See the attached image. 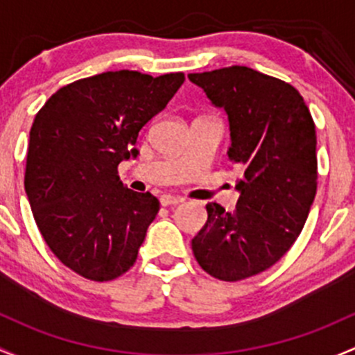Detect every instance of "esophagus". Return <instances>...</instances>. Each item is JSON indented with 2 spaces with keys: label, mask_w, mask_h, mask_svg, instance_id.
<instances>
[{
  "label": "esophagus",
  "mask_w": 355,
  "mask_h": 355,
  "mask_svg": "<svg viewBox=\"0 0 355 355\" xmlns=\"http://www.w3.org/2000/svg\"><path fill=\"white\" fill-rule=\"evenodd\" d=\"M159 202H160V205H162V207H169V205H178V203H181L182 200L181 198H178V196H173V195H162L159 198Z\"/></svg>",
  "instance_id": "1"
}]
</instances>
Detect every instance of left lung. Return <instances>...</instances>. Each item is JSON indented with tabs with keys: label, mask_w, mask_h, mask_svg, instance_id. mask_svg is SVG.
Returning <instances> with one entry per match:
<instances>
[{
	"label": "left lung",
	"mask_w": 355,
	"mask_h": 355,
	"mask_svg": "<svg viewBox=\"0 0 355 355\" xmlns=\"http://www.w3.org/2000/svg\"><path fill=\"white\" fill-rule=\"evenodd\" d=\"M188 78L227 112L229 159L239 167L236 208L207 205V224L191 241L208 275L237 282L275 265L291 250L316 195V130L301 94L248 67Z\"/></svg>",
	"instance_id": "8db88e82"
}]
</instances>
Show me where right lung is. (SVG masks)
I'll return each mask as SVG.
<instances>
[{"mask_svg": "<svg viewBox=\"0 0 355 355\" xmlns=\"http://www.w3.org/2000/svg\"><path fill=\"white\" fill-rule=\"evenodd\" d=\"M182 82L181 71H105L61 87L35 114L25 193L49 250L78 275L107 282L137 261L159 200L124 188L118 166Z\"/></svg>", "mask_w": 355, "mask_h": 355, "instance_id": "1", "label": "right lung"}]
</instances>
